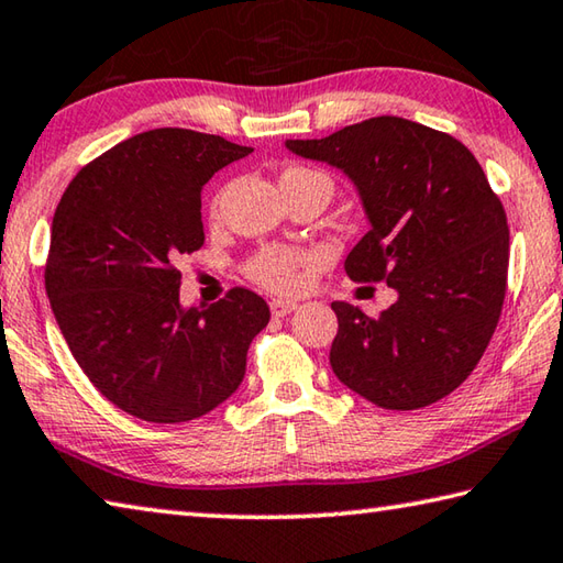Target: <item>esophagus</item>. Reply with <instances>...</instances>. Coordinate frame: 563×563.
Returning a JSON list of instances; mask_svg holds the SVG:
<instances>
[{
	"label": "esophagus",
	"instance_id": "1",
	"mask_svg": "<svg viewBox=\"0 0 563 563\" xmlns=\"http://www.w3.org/2000/svg\"><path fill=\"white\" fill-rule=\"evenodd\" d=\"M292 310H298V302L283 300V298L271 300V312H273L275 317H288Z\"/></svg>",
	"mask_w": 563,
	"mask_h": 563
}]
</instances>
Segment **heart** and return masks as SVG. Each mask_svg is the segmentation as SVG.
Returning a JSON list of instances; mask_svg holds the SVG:
<instances>
[{
    "instance_id": "1",
    "label": "heart",
    "mask_w": 563,
    "mask_h": 563,
    "mask_svg": "<svg viewBox=\"0 0 563 563\" xmlns=\"http://www.w3.org/2000/svg\"><path fill=\"white\" fill-rule=\"evenodd\" d=\"M324 177L320 172L292 165L283 169L280 181H295V179H314ZM327 179V177H324ZM219 211V199H213L211 213ZM308 261V255L295 251V249H283V246H265L246 263V273L255 283L265 285L271 290H292L298 285V271L300 265Z\"/></svg>"
}]
</instances>
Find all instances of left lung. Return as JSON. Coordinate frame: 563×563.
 I'll use <instances>...</instances> for the list:
<instances>
[{"label":"left lung","mask_w":563,"mask_h":563,"mask_svg":"<svg viewBox=\"0 0 563 563\" xmlns=\"http://www.w3.org/2000/svg\"><path fill=\"white\" fill-rule=\"evenodd\" d=\"M285 147L354 181L372 229L344 271L398 292L379 317L332 302L336 379L388 411L441 401L483 360L507 292V217L479 162L445 132L394 115Z\"/></svg>","instance_id":"1"}]
</instances>
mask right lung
<instances>
[{
	"label": "right lung",
	"instance_id": "1",
	"mask_svg": "<svg viewBox=\"0 0 563 563\" xmlns=\"http://www.w3.org/2000/svg\"><path fill=\"white\" fill-rule=\"evenodd\" d=\"M251 147L184 128L120 142L60 197L46 292L80 369L120 411L187 423L236 391L271 320L261 295L231 288L181 308L177 263L203 246L201 187Z\"/></svg>",
	"mask_w": 563,
	"mask_h": 563
}]
</instances>
